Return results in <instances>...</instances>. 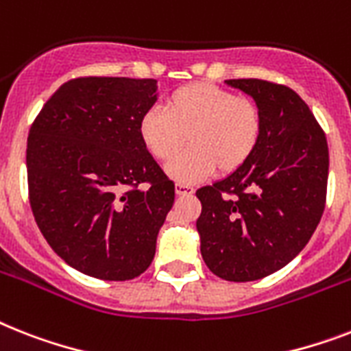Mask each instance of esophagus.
<instances>
[{
	"label": "esophagus",
	"instance_id": "esophagus-1",
	"mask_svg": "<svg viewBox=\"0 0 351 351\" xmlns=\"http://www.w3.org/2000/svg\"><path fill=\"white\" fill-rule=\"evenodd\" d=\"M175 191L178 196H187V195H193V193H195V189H193L191 185H185V184H176Z\"/></svg>",
	"mask_w": 351,
	"mask_h": 351
}]
</instances>
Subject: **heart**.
Wrapping results in <instances>:
<instances>
[{
    "label": "heart",
    "instance_id": "b5f03b06",
    "mask_svg": "<svg viewBox=\"0 0 351 351\" xmlns=\"http://www.w3.org/2000/svg\"><path fill=\"white\" fill-rule=\"evenodd\" d=\"M261 128V111L252 99L195 82L171 93L164 110H147L138 121V135L160 162L171 160L187 141L189 149L171 162L167 175L193 184L216 167L221 175L241 169L258 149Z\"/></svg>",
    "mask_w": 351,
    "mask_h": 351
}]
</instances>
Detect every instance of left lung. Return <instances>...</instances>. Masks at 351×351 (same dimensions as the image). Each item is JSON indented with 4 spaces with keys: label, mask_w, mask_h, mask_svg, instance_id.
Masks as SVG:
<instances>
[{
    "label": "left lung",
    "mask_w": 351,
    "mask_h": 351,
    "mask_svg": "<svg viewBox=\"0 0 351 351\" xmlns=\"http://www.w3.org/2000/svg\"><path fill=\"white\" fill-rule=\"evenodd\" d=\"M225 84L254 99L261 138L241 169L196 191V229L210 272L245 283L283 269L312 238L326 202L328 144L306 102L289 86L261 79Z\"/></svg>",
    "instance_id": "8db88e82"
}]
</instances>
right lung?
Masks as SVG:
<instances>
[{"label":"right lung","instance_id":"obj_1","mask_svg":"<svg viewBox=\"0 0 351 351\" xmlns=\"http://www.w3.org/2000/svg\"><path fill=\"white\" fill-rule=\"evenodd\" d=\"M155 79L81 77L59 86L27 144L28 196L53 252L106 281L141 276L175 202L138 135L158 99Z\"/></svg>","mask_w":351,"mask_h":351}]
</instances>
